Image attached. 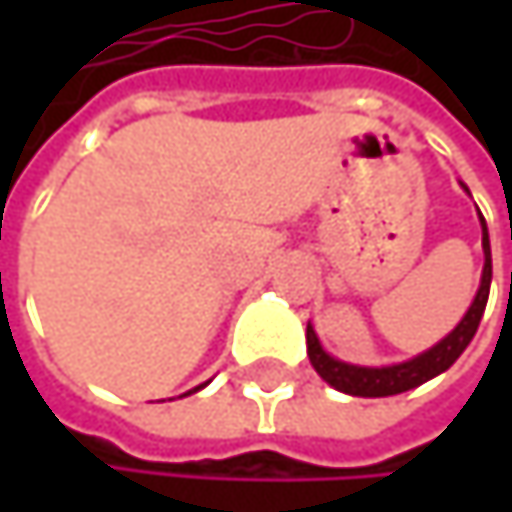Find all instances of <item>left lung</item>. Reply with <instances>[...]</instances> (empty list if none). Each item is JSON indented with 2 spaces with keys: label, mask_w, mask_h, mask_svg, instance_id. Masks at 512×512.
I'll list each match as a JSON object with an SVG mask.
<instances>
[{
  "label": "left lung",
  "mask_w": 512,
  "mask_h": 512,
  "mask_svg": "<svg viewBox=\"0 0 512 512\" xmlns=\"http://www.w3.org/2000/svg\"><path fill=\"white\" fill-rule=\"evenodd\" d=\"M483 222V216H480ZM483 252H486V263H483V278H480V290L468 308V314L460 320V326L433 350H427L424 356L403 361V364H391V367H356V364H344L338 358L326 356L314 329L308 326L305 341H308V358L314 364V370L338 391L353 394V397H391V394H403L409 388H418L421 382L439 376L442 370H448L457 358L462 356V350L471 344L486 299H489V281H492V257H489V234H486V222H483Z\"/></svg>",
  "instance_id": "8db88e82"
}]
</instances>
